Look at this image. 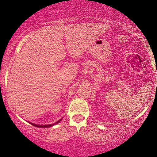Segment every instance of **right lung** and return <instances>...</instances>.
I'll return each mask as SVG.
<instances>
[{
  "mask_svg": "<svg viewBox=\"0 0 157 157\" xmlns=\"http://www.w3.org/2000/svg\"><path fill=\"white\" fill-rule=\"evenodd\" d=\"M60 120H59V121H57V122H56V123H57V122H59L60 121ZM30 123H31V122H30ZM55 123V124H56ZM32 125H34V126H36V127H39V128H48V127H51V126H52V125H55V124H52V125H36V124H33V123H31Z\"/></svg>",
  "mask_w": 157,
  "mask_h": 157,
  "instance_id": "right-lung-1",
  "label": "right lung"
}]
</instances>
